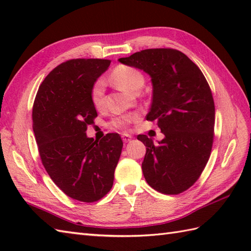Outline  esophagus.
Returning a JSON list of instances; mask_svg holds the SVG:
<instances>
[{"instance_id":"34e87169","label":"esophagus","mask_w":251,"mask_h":251,"mask_svg":"<svg viewBox=\"0 0 251 251\" xmlns=\"http://www.w3.org/2000/svg\"><path fill=\"white\" fill-rule=\"evenodd\" d=\"M131 136L129 135V134H123L122 135V139H123V141H124L125 143H127V142H129L130 140H131Z\"/></svg>"}]
</instances>
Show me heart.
I'll list each match as a JSON object with an SVG mask.
<instances>
[{"instance_id":"obj_1","label":"heart","mask_w":251,"mask_h":251,"mask_svg":"<svg viewBox=\"0 0 251 251\" xmlns=\"http://www.w3.org/2000/svg\"><path fill=\"white\" fill-rule=\"evenodd\" d=\"M111 81L122 90L128 93H136L145 85V77L142 73L137 69L120 65L114 68L111 73ZM90 100L95 108L100 109L104 104V82L102 79H97L90 89ZM131 121L130 115H123L112 121V126L116 128H124Z\"/></svg>"}]
</instances>
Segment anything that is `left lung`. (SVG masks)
<instances>
[{
	"label": "left lung",
	"instance_id": "left-lung-1",
	"mask_svg": "<svg viewBox=\"0 0 251 251\" xmlns=\"http://www.w3.org/2000/svg\"><path fill=\"white\" fill-rule=\"evenodd\" d=\"M119 61L151 77L147 120L156 121L164 134L157 143L137 137L147 147L143 176L154 190L179 194L196 182L210 156L215 103L209 85L199 67L176 50H145Z\"/></svg>",
	"mask_w": 251,
	"mask_h": 251
}]
</instances>
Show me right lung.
Segmentation results:
<instances>
[{
  "label": "right lung",
  "mask_w": 251,
  "mask_h": 251,
  "mask_svg": "<svg viewBox=\"0 0 251 251\" xmlns=\"http://www.w3.org/2000/svg\"><path fill=\"white\" fill-rule=\"evenodd\" d=\"M105 59H72L56 67L37 90L32 111L40 156L51 180L79 201L100 200L111 190L122 153L119 134L100 141L86 135L97 111L90 89L110 66Z\"/></svg>",
  "instance_id": "1"
}]
</instances>
